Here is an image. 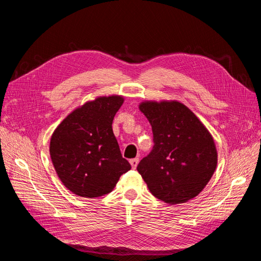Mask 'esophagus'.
<instances>
[{
  "instance_id": "esophagus-1",
  "label": "esophagus",
  "mask_w": 261,
  "mask_h": 261,
  "mask_svg": "<svg viewBox=\"0 0 261 261\" xmlns=\"http://www.w3.org/2000/svg\"><path fill=\"white\" fill-rule=\"evenodd\" d=\"M129 163H130L133 169H136L138 163H139V159H138V158H135V159H132V160L129 161Z\"/></svg>"
}]
</instances>
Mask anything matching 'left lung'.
Instances as JSON below:
<instances>
[{
	"mask_svg": "<svg viewBox=\"0 0 261 261\" xmlns=\"http://www.w3.org/2000/svg\"><path fill=\"white\" fill-rule=\"evenodd\" d=\"M139 110L153 133V149L137 167L150 193L172 204L195 198L217 168L218 152L211 134L178 101H143Z\"/></svg>",
	"mask_w": 261,
	"mask_h": 261,
	"instance_id": "1",
	"label": "left lung"
}]
</instances>
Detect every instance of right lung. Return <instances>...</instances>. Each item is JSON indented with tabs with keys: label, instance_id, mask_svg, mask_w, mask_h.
<instances>
[{
	"label": "right lung",
	"instance_id": "right-lung-1",
	"mask_svg": "<svg viewBox=\"0 0 261 261\" xmlns=\"http://www.w3.org/2000/svg\"><path fill=\"white\" fill-rule=\"evenodd\" d=\"M117 94L87 101L53 132L50 155L64 186L77 196L97 198L113 191L130 170L113 134V118L123 105Z\"/></svg>",
	"mask_w": 261,
	"mask_h": 261
}]
</instances>
